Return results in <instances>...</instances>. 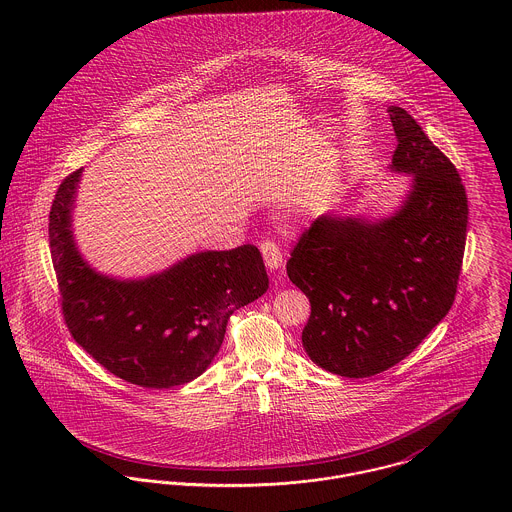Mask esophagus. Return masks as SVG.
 <instances>
[{"label": "esophagus", "mask_w": 512, "mask_h": 512, "mask_svg": "<svg viewBox=\"0 0 512 512\" xmlns=\"http://www.w3.org/2000/svg\"><path fill=\"white\" fill-rule=\"evenodd\" d=\"M260 250H262V258H264V262L270 270H278V268L284 266V256H282V250L276 242L266 240V242L260 244Z\"/></svg>", "instance_id": "esophagus-1"}]
</instances>
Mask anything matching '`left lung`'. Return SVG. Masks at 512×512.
<instances>
[{"label": "left lung", "mask_w": 512, "mask_h": 512, "mask_svg": "<svg viewBox=\"0 0 512 512\" xmlns=\"http://www.w3.org/2000/svg\"><path fill=\"white\" fill-rule=\"evenodd\" d=\"M388 114L392 169L414 175L406 203L378 222L313 220L286 266L311 303L305 353L349 378L406 359L451 309L463 264L469 209L457 169L404 108Z\"/></svg>", "instance_id": "obj_1"}]
</instances>
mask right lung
I'll return each instance as SVG.
<instances>
[{"instance_id":"1","label":"right lung","mask_w":512,"mask_h":512,"mask_svg":"<svg viewBox=\"0 0 512 512\" xmlns=\"http://www.w3.org/2000/svg\"><path fill=\"white\" fill-rule=\"evenodd\" d=\"M76 169L57 189L49 246L61 311L74 341L114 376L171 388L207 370L219 353L230 315L268 290L260 250L199 252L136 282L96 274L74 248L71 209Z\"/></svg>"}]
</instances>
